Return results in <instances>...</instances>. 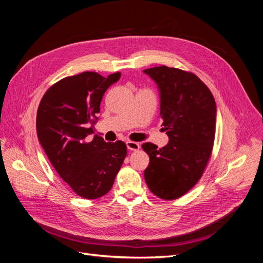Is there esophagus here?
I'll return each mask as SVG.
<instances>
[{"mask_svg": "<svg viewBox=\"0 0 263 263\" xmlns=\"http://www.w3.org/2000/svg\"><path fill=\"white\" fill-rule=\"evenodd\" d=\"M126 146H127V149H128V150H132V151H133V150H134V151L139 150V148H140V146H139L138 142L130 141V140L126 141Z\"/></svg>", "mask_w": 263, "mask_h": 263, "instance_id": "34e87169", "label": "esophagus"}]
</instances>
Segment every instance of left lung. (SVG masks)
Segmentation results:
<instances>
[{
    "label": "left lung",
    "instance_id": "8db88e82",
    "mask_svg": "<svg viewBox=\"0 0 263 263\" xmlns=\"http://www.w3.org/2000/svg\"><path fill=\"white\" fill-rule=\"evenodd\" d=\"M160 94V115L169 142L159 149L145 142L149 155L145 180L162 200L184 195L201 179L215 138L216 103L210 89L195 74L166 66L144 70Z\"/></svg>",
    "mask_w": 263,
    "mask_h": 263
}]
</instances>
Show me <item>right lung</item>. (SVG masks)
Here are the masks:
<instances>
[{
	"label": "right lung",
	"instance_id": "1",
	"mask_svg": "<svg viewBox=\"0 0 263 263\" xmlns=\"http://www.w3.org/2000/svg\"><path fill=\"white\" fill-rule=\"evenodd\" d=\"M121 72L67 77L50 86L38 106L37 136L55 171L81 197L95 200L112 189L127 155L125 142H106L95 135L94 122L103 95Z\"/></svg>",
	"mask_w": 263,
	"mask_h": 263
}]
</instances>
